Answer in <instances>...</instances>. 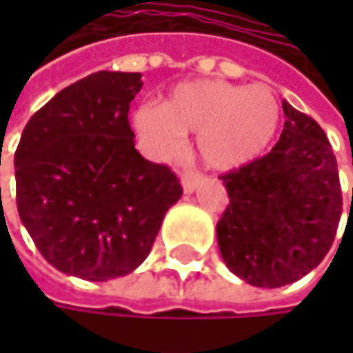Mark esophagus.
Instances as JSON below:
<instances>
[{
    "label": "esophagus",
    "instance_id": "34e87169",
    "mask_svg": "<svg viewBox=\"0 0 353 353\" xmlns=\"http://www.w3.org/2000/svg\"><path fill=\"white\" fill-rule=\"evenodd\" d=\"M202 181V176L198 174V172H185L183 176H181V185H183V192L185 194H192L196 188H198V183Z\"/></svg>",
    "mask_w": 353,
    "mask_h": 353
}]
</instances>
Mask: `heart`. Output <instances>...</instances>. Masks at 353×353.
Returning a JSON list of instances; mask_svg holds the SVG:
<instances>
[{
    "mask_svg": "<svg viewBox=\"0 0 353 353\" xmlns=\"http://www.w3.org/2000/svg\"><path fill=\"white\" fill-rule=\"evenodd\" d=\"M145 147L168 155L185 132H198V151L206 165L235 170L257 159L274 141L280 124L276 96L263 85L227 81H188L165 104L141 106L132 116Z\"/></svg>",
    "mask_w": 353,
    "mask_h": 353,
    "instance_id": "1",
    "label": "heart"
}]
</instances>
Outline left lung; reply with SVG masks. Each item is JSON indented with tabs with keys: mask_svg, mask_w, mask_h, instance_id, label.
<instances>
[{
	"mask_svg": "<svg viewBox=\"0 0 353 353\" xmlns=\"http://www.w3.org/2000/svg\"><path fill=\"white\" fill-rule=\"evenodd\" d=\"M276 147L221 176L229 204L216 223L227 268L259 288L292 284L315 270L337 233L341 185L333 149L317 122L282 104Z\"/></svg>",
	"mask_w": 353,
	"mask_h": 353,
	"instance_id": "1",
	"label": "left lung"
}]
</instances>
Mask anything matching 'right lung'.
Wrapping results in <instances>:
<instances>
[{
  "instance_id": "obj_1",
  "label": "right lung",
  "mask_w": 353,
  "mask_h": 353,
  "mask_svg": "<svg viewBox=\"0 0 353 353\" xmlns=\"http://www.w3.org/2000/svg\"><path fill=\"white\" fill-rule=\"evenodd\" d=\"M141 88V73H92L61 90L22 132L18 214L63 274L90 282L130 274L181 198L176 174L134 149L128 110Z\"/></svg>"
}]
</instances>
